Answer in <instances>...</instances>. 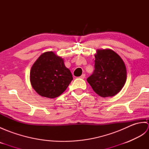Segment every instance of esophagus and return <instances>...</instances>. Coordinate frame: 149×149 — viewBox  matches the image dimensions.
<instances>
[{
    "label": "esophagus",
    "mask_w": 149,
    "mask_h": 149,
    "mask_svg": "<svg viewBox=\"0 0 149 149\" xmlns=\"http://www.w3.org/2000/svg\"><path fill=\"white\" fill-rule=\"evenodd\" d=\"M85 76H86V75H85L84 74H82V75H81L80 77H81V79H84V78H85Z\"/></svg>",
    "instance_id": "1"
}]
</instances>
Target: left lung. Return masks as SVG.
I'll return each instance as SVG.
<instances>
[{
  "label": "left lung",
  "instance_id": "left-lung-1",
  "mask_svg": "<svg viewBox=\"0 0 149 149\" xmlns=\"http://www.w3.org/2000/svg\"><path fill=\"white\" fill-rule=\"evenodd\" d=\"M95 70L87 79L93 91L102 97H113L119 93L127 79L125 63L111 49L97 50Z\"/></svg>",
  "mask_w": 149,
  "mask_h": 149
}]
</instances>
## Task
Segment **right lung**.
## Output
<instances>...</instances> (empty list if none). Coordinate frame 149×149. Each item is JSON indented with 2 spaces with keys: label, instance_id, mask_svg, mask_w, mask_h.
Returning <instances> with one entry per match:
<instances>
[{
  "label": "right lung",
  "instance_id": "add662e5",
  "mask_svg": "<svg viewBox=\"0 0 149 149\" xmlns=\"http://www.w3.org/2000/svg\"><path fill=\"white\" fill-rule=\"evenodd\" d=\"M73 79L63 59L53 52L43 53L32 66L30 81L40 95L54 99L64 92Z\"/></svg>",
  "mask_w": 149,
  "mask_h": 149
}]
</instances>
